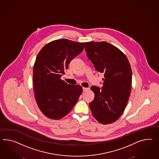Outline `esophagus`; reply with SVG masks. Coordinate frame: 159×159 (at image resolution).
I'll return each mask as SVG.
<instances>
[{
	"label": "esophagus",
	"mask_w": 159,
	"mask_h": 159,
	"mask_svg": "<svg viewBox=\"0 0 159 159\" xmlns=\"http://www.w3.org/2000/svg\"><path fill=\"white\" fill-rule=\"evenodd\" d=\"M89 89V88H83V92H86Z\"/></svg>",
	"instance_id": "34e87169"
}]
</instances>
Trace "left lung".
<instances>
[{
    "mask_svg": "<svg viewBox=\"0 0 159 159\" xmlns=\"http://www.w3.org/2000/svg\"><path fill=\"white\" fill-rule=\"evenodd\" d=\"M85 49L95 69L104 73L102 89L92 86L94 98L90 103L92 113L98 122L107 125L122 115L130 95L132 71L126 56L106 41L87 42Z\"/></svg>",
    "mask_w": 159,
    "mask_h": 159,
    "instance_id": "obj_1",
    "label": "left lung"
}]
</instances>
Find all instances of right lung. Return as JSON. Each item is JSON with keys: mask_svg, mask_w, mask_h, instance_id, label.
<instances>
[{"mask_svg": "<svg viewBox=\"0 0 159 159\" xmlns=\"http://www.w3.org/2000/svg\"><path fill=\"white\" fill-rule=\"evenodd\" d=\"M85 43L59 39L47 44L38 53L33 66V89L37 106L47 118L64 117L81 94V86L70 85L61 78Z\"/></svg>", "mask_w": 159, "mask_h": 159, "instance_id": "right-lung-1", "label": "right lung"}]
</instances>
